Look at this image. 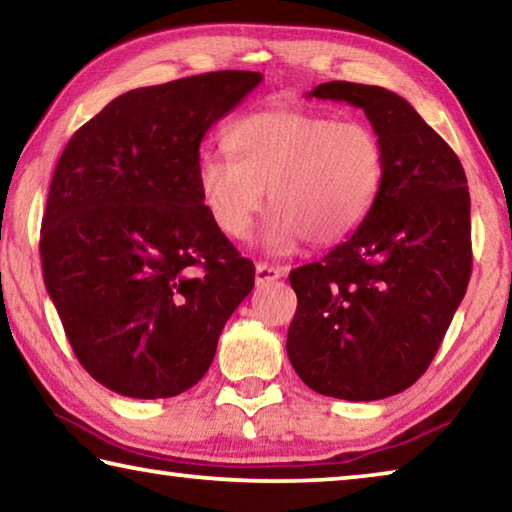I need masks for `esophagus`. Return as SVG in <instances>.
<instances>
[{
    "instance_id": "34e87169",
    "label": "esophagus",
    "mask_w": 512,
    "mask_h": 512,
    "mask_svg": "<svg viewBox=\"0 0 512 512\" xmlns=\"http://www.w3.org/2000/svg\"><path fill=\"white\" fill-rule=\"evenodd\" d=\"M284 275V268L282 266H273V264H266V262H259L255 266V282L257 287H264L268 282H275L280 280Z\"/></svg>"
}]
</instances>
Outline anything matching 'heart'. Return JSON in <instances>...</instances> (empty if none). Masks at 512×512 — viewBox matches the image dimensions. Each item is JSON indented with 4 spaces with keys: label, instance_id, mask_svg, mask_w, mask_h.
Listing matches in <instances>:
<instances>
[{
    "label": "heart",
    "instance_id": "b5f03b06",
    "mask_svg": "<svg viewBox=\"0 0 512 512\" xmlns=\"http://www.w3.org/2000/svg\"><path fill=\"white\" fill-rule=\"evenodd\" d=\"M225 144L232 158L210 151L196 162L201 203L225 237L246 239L268 194L264 244L273 253H291L305 239L343 244L368 221L384 187V144L357 119L257 110L228 128Z\"/></svg>",
    "mask_w": 512,
    "mask_h": 512
}]
</instances>
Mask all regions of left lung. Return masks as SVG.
Returning <instances> with one entry per match:
<instances>
[{"label":"left lung","mask_w":512,"mask_h":512,"mask_svg":"<svg viewBox=\"0 0 512 512\" xmlns=\"http://www.w3.org/2000/svg\"><path fill=\"white\" fill-rule=\"evenodd\" d=\"M307 97L366 112L386 153L368 221L320 262L291 271L293 370L320 395L372 402L415 384L443 343L472 273L461 160L409 101L379 85L329 81Z\"/></svg>","instance_id":"left-lung-1"}]
</instances>
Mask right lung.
<instances>
[{"label":"right lung","instance_id":"obj_1","mask_svg":"<svg viewBox=\"0 0 512 512\" xmlns=\"http://www.w3.org/2000/svg\"><path fill=\"white\" fill-rule=\"evenodd\" d=\"M210 72L110 101L67 142L42 216L47 293L81 366L124 397L185 393L255 284L201 203L196 162L221 117L262 83Z\"/></svg>","mask_w":512,"mask_h":512}]
</instances>
